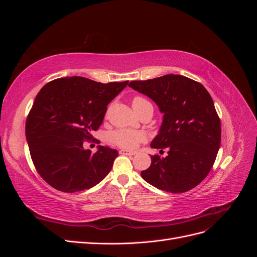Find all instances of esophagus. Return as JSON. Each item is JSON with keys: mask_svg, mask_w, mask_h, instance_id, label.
I'll return each instance as SVG.
<instances>
[{"mask_svg": "<svg viewBox=\"0 0 257 257\" xmlns=\"http://www.w3.org/2000/svg\"><path fill=\"white\" fill-rule=\"evenodd\" d=\"M120 154H124V155H135L136 151H128V150H120Z\"/></svg>", "mask_w": 257, "mask_h": 257, "instance_id": "obj_1", "label": "esophagus"}]
</instances>
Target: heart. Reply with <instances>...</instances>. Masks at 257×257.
I'll return each instance as SVG.
<instances>
[{"instance_id":"1","label":"heart","mask_w":257,"mask_h":257,"mask_svg":"<svg viewBox=\"0 0 257 257\" xmlns=\"http://www.w3.org/2000/svg\"><path fill=\"white\" fill-rule=\"evenodd\" d=\"M148 100L137 96L133 99L132 102V105H139L143 103H147ZM111 141L118 145L119 147L125 148V149H134L136 148L139 143H142L145 141V134L143 132L139 131H127V130H118L113 132L111 134Z\"/></svg>"}]
</instances>
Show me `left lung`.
I'll use <instances>...</instances> for the list:
<instances>
[{
  "label": "left lung",
  "mask_w": 257,
  "mask_h": 257,
  "mask_svg": "<svg viewBox=\"0 0 257 257\" xmlns=\"http://www.w3.org/2000/svg\"><path fill=\"white\" fill-rule=\"evenodd\" d=\"M128 87L151 98L163 113L150 146L160 152L166 149L167 155H152L143 179L172 193L195 188L211 170L220 149L221 122L212 97L203 84L182 75L131 81Z\"/></svg>",
  "instance_id": "1"
}]
</instances>
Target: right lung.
Here are the masks:
<instances>
[{
    "mask_svg": "<svg viewBox=\"0 0 257 257\" xmlns=\"http://www.w3.org/2000/svg\"><path fill=\"white\" fill-rule=\"evenodd\" d=\"M128 81L100 83L84 77H63L38 92L27 123L26 136L33 164L56 190H89L109 174L118 151L83 148L104 120L107 105Z\"/></svg>",
    "mask_w": 257,
    "mask_h": 257,
    "instance_id": "add662e5",
    "label": "right lung"
}]
</instances>
